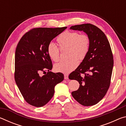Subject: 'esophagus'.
Returning <instances> with one entry per match:
<instances>
[{
  "mask_svg": "<svg viewBox=\"0 0 126 126\" xmlns=\"http://www.w3.org/2000/svg\"><path fill=\"white\" fill-rule=\"evenodd\" d=\"M64 76L65 79H68V74H64Z\"/></svg>",
  "mask_w": 126,
  "mask_h": 126,
  "instance_id": "1",
  "label": "esophagus"
}]
</instances>
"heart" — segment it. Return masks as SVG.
Here are the masks:
<instances>
[{
  "mask_svg": "<svg viewBox=\"0 0 126 126\" xmlns=\"http://www.w3.org/2000/svg\"><path fill=\"white\" fill-rule=\"evenodd\" d=\"M57 42L61 50L67 48V60L62 61L54 65L56 71L65 74L69 73L77 67L78 60L83 61L88 55L91 46V39L86 34L78 32L66 31L58 35ZM52 42L47 47V52L51 60L58 62L60 59V49Z\"/></svg>",
  "mask_w": 126,
  "mask_h": 126,
  "instance_id": "1",
  "label": "heart"
}]
</instances>
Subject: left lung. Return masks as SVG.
Instances as JSON below:
<instances>
[{
  "label": "left lung",
  "instance_id": "1",
  "mask_svg": "<svg viewBox=\"0 0 126 126\" xmlns=\"http://www.w3.org/2000/svg\"><path fill=\"white\" fill-rule=\"evenodd\" d=\"M70 28L83 31L91 39L86 58L69 76L70 79L79 83L78 90L72 92V95L83 106H93L103 98L109 89L113 67L111 48L104 33L95 25L88 23Z\"/></svg>",
  "mask_w": 126,
  "mask_h": 126
}]
</instances>
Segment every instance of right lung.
Listing matches in <instances>:
<instances>
[{"label": "right lung", "mask_w": 126, "mask_h": 126, "mask_svg": "<svg viewBox=\"0 0 126 126\" xmlns=\"http://www.w3.org/2000/svg\"><path fill=\"white\" fill-rule=\"evenodd\" d=\"M66 28H34L23 35L16 46L15 80L25 101L32 106L46 105L54 95L55 86L64 79L63 74L50 71L53 64L47 47Z\"/></svg>", "instance_id": "add662e5"}]
</instances>
